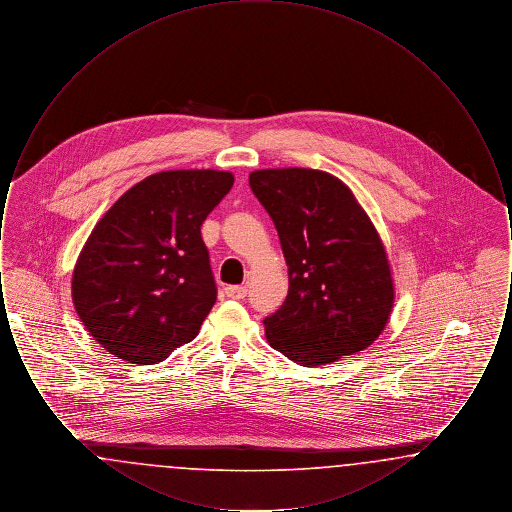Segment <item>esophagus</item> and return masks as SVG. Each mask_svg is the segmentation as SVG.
I'll return each mask as SVG.
<instances>
[{
    "instance_id": "obj_1",
    "label": "esophagus",
    "mask_w": 512,
    "mask_h": 512,
    "mask_svg": "<svg viewBox=\"0 0 512 512\" xmlns=\"http://www.w3.org/2000/svg\"><path fill=\"white\" fill-rule=\"evenodd\" d=\"M224 292L230 299H244L247 295V288L245 286H228Z\"/></svg>"
}]
</instances>
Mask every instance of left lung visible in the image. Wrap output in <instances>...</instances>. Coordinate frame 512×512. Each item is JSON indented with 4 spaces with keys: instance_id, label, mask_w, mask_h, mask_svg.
Wrapping results in <instances>:
<instances>
[{
    "instance_id": "left-lung-1",
    "label": "left lung",
    "mask_w": 512,
    "mask_h": 512,
    "mask_svg": "<svg viewBox=\"0 0 512 512\" xmlns=\"http://www.w3.org/2000/svg\"><path fill=\"white\" fill-rule=\"evenodd\" d=\"M249 186L276 226L290 288L265 318L270 347L301 366L330 365L372 345L393 309L386 247L340 178L263 169Z\"/></svg>"
}]
</instances>
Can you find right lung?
I'll return each mask as SVG.
<instances>
[{"label":"right lung","mask_w":512,"mask_h":512,"mask_svg":"<svg viewBox=\"0 0 512 512\" xmlns=\"http://www.w3.org/2000/svg\"><path fill=\"white\" fill-rule=\"evenodd\" d=\"M232 184V172H157L96 224L74 265L73 303L111 355L157 365L197 336L217 301L201 224Z\"/></svg>","instance_id":"right-lung-1"}]
</instances>
